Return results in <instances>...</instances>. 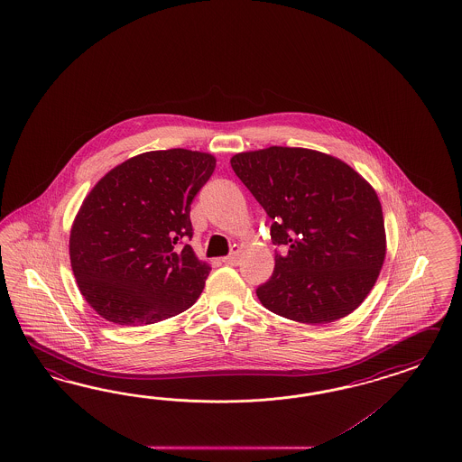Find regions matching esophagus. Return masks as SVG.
Segmentation results:
<instances>
[{"label": "esophagus", "instance_id": "34e87169", "mask_svg": "<svg viewBox=\"0 0 462 462\" xmlns=\"http://www.w3.org/2000/svg\"><path fill=\"white\" fill-rule=\"evenodd\" d=\"M238 250H236V252H232L228 257H224V263H226V265H237L238 263Z\"/></svg>", "mask_w": 462, "mask_h": 462}]
</instances>
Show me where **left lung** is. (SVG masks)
<instances>
[{
  "label": "left lung",
  "instance_id": "left-lung-1",
  "mask_svg": "<svg viewBox=\"0 0 462 462\" xmlns=\"http://www.w3.org/2000/svg\"><path fill=\"white\" fill-rule=\"evenodd\" d=\"M242 183L273 220V277L257 287L263 308L326 325L355 311L374 286L387 254L374 187L346 162L319 151L271 146L232 156Z\"/></svg>",
  "mask_w": 462,
  "mask_h": 462
}]
</instances>
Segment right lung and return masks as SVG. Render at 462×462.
Masks as SVG:
<instances>
[{"instance_id":"add662e5","label":"right lung","mask_w":462,"mask_h":462,"mask_svg":"<svg viewBox=\"0 0 462 462\" xmlns=\"http://www.w3.org/2000/svg\"><path fill=\"white\" fill-rule=\"evenodd\" d=\"M215 164L208 152L148 151L90 189L69 250L82 296L104 319L152 325L199 300L212 267L181 244L193 237L191 201Z\"/></svg>"}]
</instances>
